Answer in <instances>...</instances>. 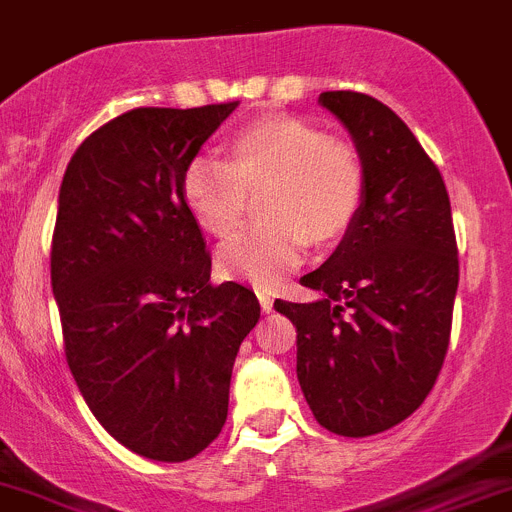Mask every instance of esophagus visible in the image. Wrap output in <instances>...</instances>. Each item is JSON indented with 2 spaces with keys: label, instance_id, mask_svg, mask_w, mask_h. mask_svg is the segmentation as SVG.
<instances>
[{
  "label": "esophagus",
  "instance_id": "esophagus-1",
  "mask_svg": "<svg viewBox=\"0 0 512 512\" xmlns=\"http://www.w3.org/2000/svg\"><path fill=\"white\" fill-rule=\"evenodd\" d=\"M256 297H259V304H261V309H264V312H271V309H274L276 294L271 292V289L259 287V289H256Z\"/></svg>",
  "mask_w": 512,
  "mask_h": 512
}]
</instances>
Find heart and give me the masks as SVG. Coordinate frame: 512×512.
<instances>
[{"label": "heart", "instance_id": "1", "mask_svg": "<svg viewBox=\"0 0 512 512\" xmlns=\"http://www.w3.org/2000/svg\"><path fill=\"white\" fill-rule=\"evenodd\" d=\"M228 162L195 157L182 172V198L195 223L215 238L241 228L248 195H264L269 223L225 243L223 274L271 287L297 269L309 241L330 246L358 220L365 172L358 152L299 116L271 114L225 139Z\"/></svg>", "mask_w": 512, "mask_h": 512}]
</instances>
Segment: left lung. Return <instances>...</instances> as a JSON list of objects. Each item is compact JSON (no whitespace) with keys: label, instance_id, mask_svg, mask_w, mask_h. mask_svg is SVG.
Instances as JSON below:
<instances>
[{"label":"left lung","instance_id":"1","mask_svg":"<svg viewBox=\"0 0 512 512\" xmlns=\"http://www.w3.org/2000/svg\"><path fill=\"white\" fill-rule=\"evenodd\" d=\"M365 172L358 220L330 259L302 276L320 292L276 312L297 325V378L314 419L340 437L401 424L434 388L459 284L452 205L437 164L386 103L325 91Z\"/></svg>","mask_w":512,"mask_h":512}]
</instances>
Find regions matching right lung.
<instances>
[{"label": "right lung", "mask_w": 512, "mask_h": 512, "mask_svg": "<svg viewBox=\"0 0 512 512\" xmlns=\"http://www.w3.org/2000/svg\"><path fill=\"white\" fill-rule=\"evenodd\" d=\"M238 101L134 109L96 129L63 175L50 279L65 358L98 424L154 462H185L220 434L259 299L210 284V253L182 172Z\"/></svg>", "instance_id": "right-lung-1"}]
</instances>
